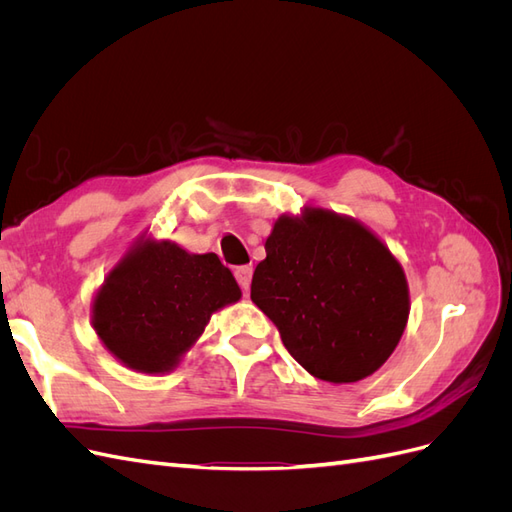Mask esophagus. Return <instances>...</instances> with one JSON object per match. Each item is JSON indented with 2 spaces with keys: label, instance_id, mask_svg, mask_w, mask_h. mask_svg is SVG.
<instances>
[{
  "label": "esophagus",
  "instance_id": "34e87169",
  "mask_svg": "<svg viewBox=\"0 0 512 512\" xmlns=\"http://www.w3.org/2000/svg\"><path fill=\"white\" fill-rule=\"evenodd\" d=\"M252 273H254V269H252L250 265H245V267H237V271H235V275H237V282L241 284V288H243L245 292H250V284H252Z\"/></svg>",
  "mask_w": 512,
  "mask_h": 512
}]
</instances>
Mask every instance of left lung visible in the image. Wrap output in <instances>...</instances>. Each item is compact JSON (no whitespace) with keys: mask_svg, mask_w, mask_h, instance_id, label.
Here are the masks:
<instances>
[{"mask_svg":"<svg viewBox=\"0 0 512 512\" xmlns=\"http://www.w3.org/2000/svg\"><path fill=\"white\" fill-rule=\"evenodd\" d=\"M252 277V301L314 378L356 382L374 374L404 335V269L374 232L346 215L307 207L282 215Z\"/></svg>","mask_w":512,"mask_h":512,"instance_id":"obj_1","label":"left lung"}]
</instances>
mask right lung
I'll list each match as a JSON object with an SVG mask.
<instances>
[{
    "mask_svg": "<svg viewBox=\"0 0 512 512\" xmlns=\"http://www.w3.org/2000/svg\"><path fill=\"white\" fill-rule=\"evenodd\" d=\"M241 299L218 254H190L173 241H141L108 273L94 301L106 350L141 374H164L203 335L213 312Z\"/></svg>",
    "mask_w": 512,
    "mask_h": 512,
    "instance_id": "obj_1",
    "label": "right lung"
}]
</instances>
